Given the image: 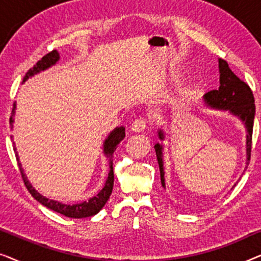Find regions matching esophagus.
<instances>
[{
  "mask_svg": "<svg viewBox=\"0 0 261 261\" xmlns=\"http://www.w3.org/2000/svg\"><path fill=\"white\" fill-rule=\"evenodd\" d=\"M145 128H146V122H145V120H142V119L135 120L130 126V129L135 132V133H140V132L144 130Z\"/></svg>",
  "mask_w": 261,
  "mask_h": 261,
  "instance_id": "34e87169",
  "label": "esophagus"
}]
</instances>
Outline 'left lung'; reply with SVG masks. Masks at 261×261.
Wrapping results in <instances>:
<instances>
[{"instance_id": "obj_1", "label": "left lung", "mask_w": 261, "mask_h": 261, "mask_svg": "<svg viewBox=\"0 0 261 261\" xmlns=\"http://www.w3.org/2000/svg\"><path fill=\"white\" fill-rule=\"evenodd\" d=\"M219 72H220V87L217 90H212L203 96L204 105L210 109L227 112L230 115L238 117L246 128V169L251 159L252 151V133L253 122H254L255 106L253 92L245 82L235 76L233 71L229 69L228 63L223 59H219ZM158 138L160 141L165 140V132L163 128L158 129ZM156 159H158L160 170V180L162 187L166 189L165 178H164V160L163 151L164 145L156 142L154 145Z\"/></svg>"}]
</instances>
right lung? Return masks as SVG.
<instances>
[{
	"mask_svg": "<svg viewBox=\"0 0 261 261\" xmlns=\"http://www.w3.org/2000/svg\"><path fill=\"white\" fill-rule=\"evenodd\" d=\"M60 59L58 51H52L47 53V55L42 57V58L39 60V62L35 64V65L27 71L26 76L23 77L22 83H24L28 78L33 77L34 74L40 73L41 71H45L52 67L53 65H56L58 63V60ZM15 109H16V103H14L13 106V110H12V116H10V126H12V129L14 128V115H15ZM13 138V137H10ZM124 139V127L120 126L114 128V129L110 132L108 137L106 138L105 142H103V154L107 156L109 162V172H108V177L105 181V185L103 188L99 190L97 194H96L94 197L87 199V201H83L81 203H74V204H66V203H62L58 201H55V199H49L45 196H42L40 192H38L35 189L32 187V184L30 183V180L27 179L26 173L23 172L22 170V165H21L20 160H19V155H17L16 148L14 146V151H15V155H16V160L17 164H19L20 171H21V176H22V179L24 181V185L30 191V194L33 196V197L37 199L39 203H41L42 205H45L46 208L53 210V212L62 214V215L66 216V217H71V219H84V217H90L94 216L97 214L99 210H101L103 206L106 205L107 201H108L110 195H112L113 191V185H114V171H113V154L115 152V149L117 147V145L120 144ZM14 145V142H13Z\"/></svg>",
	"mask_w": 261,
	"mask_h": 261,
	"instance_id": "obj_1",
	"label": "right lung"
}]
</instances>
